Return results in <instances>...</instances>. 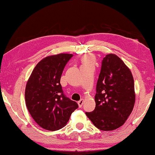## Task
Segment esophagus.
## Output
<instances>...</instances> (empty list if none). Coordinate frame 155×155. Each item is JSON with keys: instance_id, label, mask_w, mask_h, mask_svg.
Segmentation results:
<instances>
[{"instance_id": "esophagus-1", "label": "esophagus", "mask_w": 155, "mask_h": 155, "mask_svg": "<svg viewBox=\"0 0 155 155\" xmlns=\"http://www.w3.org/2000/svg\"><path fill=\"white\" fill-rule=\"evenodd\" d=\"M83 103H84V99H81L80 101H79L78 102V105H79V107L81 108V107H82Z\"/></svg>"}]
</instances>
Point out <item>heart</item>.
Returning <instances> with one entry per match:
<instances>
[{
    "mask_svg": "<svg viewBox=\"0 0 155 155\" xmlns=\"http://www.w3.org/2000/svg\"><path fill=\"white\" fill-rule=\"evenodd\" d=\"M82 62V66L83 65H92L93 63H94V59L93 57L90 56V55H86L82 58L81 60Z\"/></svg>",
    "mask_w": 155,
    "mask_h": 155,
    "instance_id": "1",
    "label": "heart"
}]
</instances>
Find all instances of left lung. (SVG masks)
<instances>
[{
	"instance_id": "8db88e82",
	"label": "left lung",
	"mask_w": 155,
	"mask_h": 155,
	"mask_svg": "<svg viewBox=\"0 0 155 155\" xmlns=\"http://www.w3.org/2000/svg\"><path fill=\"white\" fill-rule=\"evenodd\" d=\"M94 99V110L86 115L101 130L117 129L132 111L136 100L133 75L115 54H107L102 61Z\"/></svg>"
}]
</instances>
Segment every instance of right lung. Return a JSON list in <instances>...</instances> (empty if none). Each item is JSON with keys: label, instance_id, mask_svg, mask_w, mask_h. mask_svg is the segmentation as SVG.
Wrapping results in <instances>:
<instances>
[{"label": "right lung", "instance_id": "right-lung-1", "mask_svg": "<svg viewBox=\"0 0 155 155\" xmlns=\"http://www.w3.org/2000/svg\"><path fill=\"white\" fill-rule=\"evenodd\" d=\"M73 54L61 53L44 58L35 67L25 90V104L36 124L43 129L56 131L65 126L78 107L63 94L60 80Z\"/></svg>", "mask_w": 155, "mask_h": 155}]
</instances>
